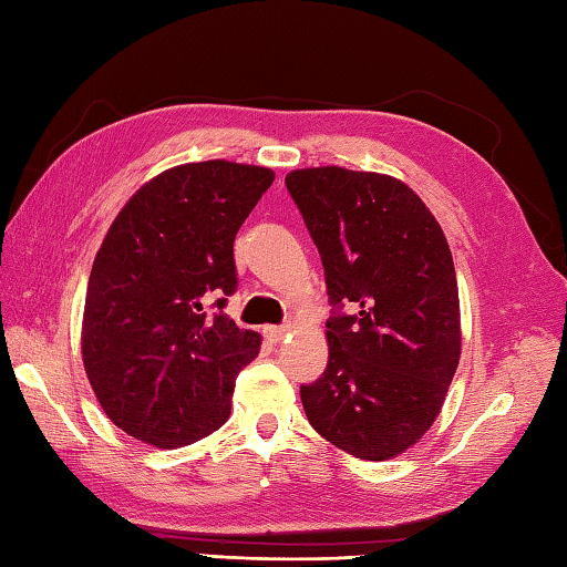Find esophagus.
<instances>
[{
    "instance_id": "esophagus-1",
    "label": "esophagus",
    "mask_w": 567,
    "mask_h": 567,
    "mask_svg": "<svg viewBox=\"0 0 567 567\" xmlns=\"http://www.w3.org/2000/svg\"><path fill=\"white\" fill-rule=\"evenodd\" d=\"M287 333H290V327H268V329H265V336H268V341H272V343H280Z\"/></svg>"
}]
</instances>
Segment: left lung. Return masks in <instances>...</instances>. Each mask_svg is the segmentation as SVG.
Masks as SVG:
<instances>
[{
	"label": "left lung",
	"instance_id": "1",
	"mask_svg": "<svg viewBox=\"0 0 567 567\" xmlns=\"http://www.w3.org/2000/svg\"><path fill=\"white\" fill-rule=\"evenodd\" d=\"M285 185L333 305L327 370L299 390L307 419L336 449L390 461L436 421L461 360L449 240L396 177L327 165L292 171Z\"/></svg>",
	"mask_w": 567,
	"mask_h": 567
}]
</instances>
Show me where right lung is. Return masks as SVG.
I'll return each instance as SVG.
<instances>
[{
    "instance_id": "1",
    "label": "right lung",
    "mask_w": 567,
    "mask_h": 567,
    "mask_svg": "<svg viewBox=\"0 0 567 567\" xmlns=\"http://www.w3.org/2000/svg\"><path fill=\"white\" fill-rule=\"evenodd\" d=\"M272 179L260 165H177L106 231L84 299L82 363L128 436L183 449L226 424L236 375L260 351V336L221 311L238 285L234 238Z\"/></svg>"
}]
</instances>
